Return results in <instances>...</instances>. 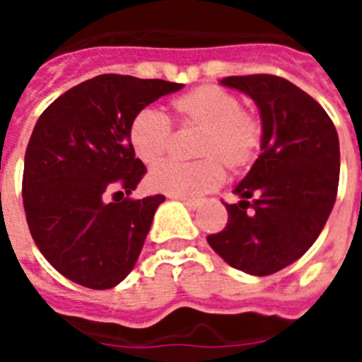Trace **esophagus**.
Returning <instances> with one entry per match:
<instances>
[{
	"mask_svg": "<svg viewBox=\"0 0 362 362\" xmlns=\"http://www.w3.org/2000/svg\"><path fill=\"white\" fill-rule=\"evenodd\" d=\"M175 199L181 201V203H183L185 206H188V209H190V210H197V209H199V201H197V199H188V197H175Z\"/></svg>",
	"mask_w": 362,
	"mask_h": 362,
	"instance_id": "1",
	"label": "esophagus"
}]
</instances>
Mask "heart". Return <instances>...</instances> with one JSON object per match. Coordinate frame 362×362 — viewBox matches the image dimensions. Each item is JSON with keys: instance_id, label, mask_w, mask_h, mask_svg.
Instances as JSON below:
<instances>
[{"instance_id": "b5f03b06", "label": "heart", "mask_w": 362, "mask_h": 362, "mask_svg": "<svg viewBox=\"0 0 362 362\" xmlns=\"http://www.w3.org/2000/svg\"><path fill=\"white\" fill-rule=\"evenodd\" d=\"M179 123L197 127V161H165L146 177L150 190L175 197H199L212 190L230 170H241L254 163L261 148L263 130L257 117L241 108L238 95L217 85H199L179 95L174 103ZM172 127L165 114L143 108L129 129L130 146L145 165L163 159L170 146Z\"/></svg>"}]
</instances>
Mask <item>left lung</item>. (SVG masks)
I'll return each mask as SVG.
<instances>
[{"label":"left lung","mask_w":362,"mask_h":362,"mask_svg":"<svg viewBox=\"0 0 362 362\" xmlns=\"http://www.w3.org/2000/svg\"><path fill=\"white\" fill-rule=\"evenodd\" d=\"M219 83L257 105L263 153L233 188L238 203L225 204L226 226L206 241L230 267L270 276L308 250L334 209L337 130L325 108L288 79L254 74Z\"/></svg>","instance_id":"8db88e82"}]
</instances>
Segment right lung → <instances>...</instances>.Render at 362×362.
<instances>
[{
	"instance_id": "obj_1",
	"label": "right lung",
	"mask_w": 362,
	"mask_h": 362,
	"mask_svg": "<svg viewBox=\"0 0 362 362\" xmlns=\"http://www.w3.org/2000/svg\"><path fill=\"white\" fill-rule=\"evenodd\" d=\"M181 88L101 74L59 95L37 119L25 152V216L40 252L66 279L107 290L136 267L165 196L130 197L146 172L130 146V123ZM117 193L127 197L116 200Z\"/></svg>"
}]
</instances>
